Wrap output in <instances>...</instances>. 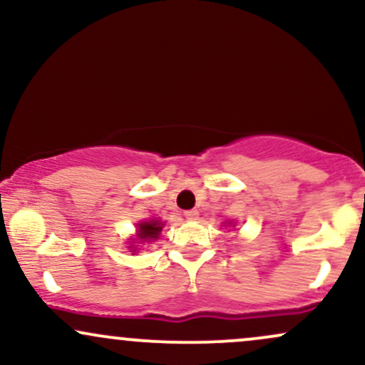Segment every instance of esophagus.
<instances>
[{
    "mask_svg": "<svg viewBox=\"0 0 365 365\" xmlns=\"http://www.w3.org/2000/svg\"><path fill=\"white\" fill-rule=\"evenodd\" d=\"M183 216H185L187 220H197L199 212H197V209H188V211L183 212Z\"/></svg>",
    "mask_w": 365,
    "mask_h": 365,
    "instance_id": "obj_1",
    "label": "esophagus"
}]
</instances>
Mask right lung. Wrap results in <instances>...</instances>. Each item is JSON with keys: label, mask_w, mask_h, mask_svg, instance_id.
<instances>
[{"label": "right lung", "mask_w": 365, "mask_h": 365, "mask_svg": "<svg viewBox=\"0 0 365 365\" xmlns=\"http://www.w3.org/2000/svg\"><path fill=\"white\" fill-rule=\"evenodd\" d=\"M161 230L163 226L159 221H145V223L139 225V238L142 242L153 240V238H158Z\"/></svg>", "instance_id": "1"}]
</instances>
